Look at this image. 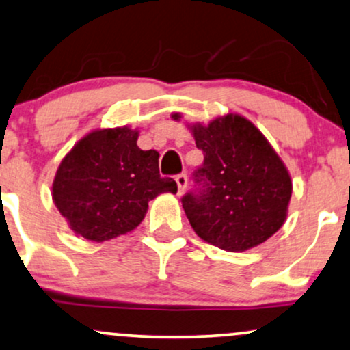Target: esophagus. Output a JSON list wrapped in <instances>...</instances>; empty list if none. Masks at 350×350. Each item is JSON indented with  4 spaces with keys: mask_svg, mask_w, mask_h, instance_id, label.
<instances>
[{
    "mask_svg": "<svg viewBox=\"0 0 350 350\" xmlns=\"http://www.w3.org/2000/svg\"><path fill=\"white\" fill-rule=\"evenodd\" d=\"M176 183H178V189H179V193H184L187 187V176L186 174H178L176 176Z\"/></svg>",
    "mask_w": 350,
    "mask_h": 350,
    "instance_id": "34e87169",
    "label": "esophagus"
}]
</instances>
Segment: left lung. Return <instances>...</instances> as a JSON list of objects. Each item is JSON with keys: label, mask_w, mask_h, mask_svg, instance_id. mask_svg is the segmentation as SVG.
Masks as SVG:
<instances>
[{"label": "left lung", "mask_w": 350, "mask_h": 350, "mask_svg": "<svg viewBox=\"0 0 350 350\" xmlns=\"http://www.w3.org/2000/svg\"><path fill=\"white\" fill-rule=\"evenodd\" d=\"M179 113H172L178 120ZM204 164L197 187L183 197L184 212L199 237L230 252L259 246L287 218L292 179L267 138L238 113L208 125H191Z\"/></svg>", "instance_id": "8db88e82"}]
</instances>
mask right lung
Instances as JSON below:
<instances>
[{"label": "right lung", "mask_w": 350, "mask_h": 350, "mask_svg": "<svg viewBox=\"0 0 350 350\" xmlns=\"http://www.w3.org/2000/svg\"><path fill=\"white\" fill-rule=\"evenodd\" d=\"M138 130H94L62 159L52 197L70 228L103 243L140 225L148 202L163 192H178L171 178L159 176L154 150L138 148Z\"/></svg>", "instance_id": "1"}]
</instances>
